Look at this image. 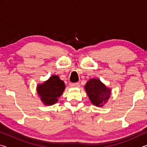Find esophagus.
Listing matches in <instances>:
<instances>
[{
  "label": "esophagus",
  "instance_id": "1",
  "mask_svg": "<svg viewBox=\"0 0 147 147\" xmlns=\"http://www.w3.org/2000/svg\"><path fill=\"white\" fill-rule=\"evenodd\" d=\"M71 86H73V87H74V88H79V87L80 86V84L78 83V82H76V83L71 84Z\"/></svg>",
  "mask_w": 147,
  "mask_h": 147
}]
</instances>
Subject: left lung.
<instances>
[{
    "instance_id": "left-lung-1",
    "label": "left lung",
    "mask_w": 147,
    "mask_h": 147,
    "mask_svg": "<svg viewBox=\"0 0 147 147\" xmlns=\"http://www.w3.org/2000/svg\"><path fill=\"white\" fill-rule=\"evenodd\" d=\"M84 87L89 100L96 106H103L110 97L111 89L107 88L98 78L90 79Z\"/></svg>"
}]
</instances>
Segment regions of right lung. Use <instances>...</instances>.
Listing matches in <instances>:
<instances>
[{
	"label": "right lung",
	"mask_w": 147,
	"mask_h": 147,
	"mask_svg": "<svg viewBox=\"0 0 147 147\" xmlns=\"http://www.w3.org/2000/svg\"><path fill=\"white\" fill-rule=\"evenodd\" d=\"M65 86L64 82L57 75H53L41 84L37 86V92L41 100L47 106L53 105L57 102L58 98L63 93Z\"/></svg>",
	"instance_id": "obj_1"
}]
</instances>
